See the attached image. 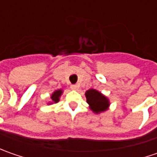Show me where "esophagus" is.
<instances>
[{
  "mask_svg": "<svg viewBox=\"0 0 157 157\" xmlns=\"http://www.w3.org/2000/svg\"><path fill=\"white\" fill-rule=\"evenodd\" d=\"M71 90H78V85H71Z\"/></svg>",
  "mask_w": 157,
  "mask_h": 157,
  "instance_id": "34e87169",
  "label": "esophagus"
}]
</instances>
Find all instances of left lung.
<instances>
[{"label": "left lung", "mask_w": 157, "mask_h": 157, "mask_svg": "<svg viewBox=\"0 0 157 157\" xmlns=\"http://www.w3.org/2000/svg\"><path fill=\"white\" fill-rule=\"evenodd\" d=\"M86 97L90 108L96 113L105 111L109 106V101L107 98L94 89H90L86 91Z\"/></svg>", "instance_id": "8db88e82"}]
</instances>
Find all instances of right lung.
Returning a JSON list of instances; mask_svg holds the SVG:
<instances>
[{"label":"right lung","mask_w":157,"mask_h":157,"mask_svg":"<svg viewBox=\"0 0 157 157\" xmlns=\"http://www.w3.org/2000/svg\"><path fill=\"white\" fill-rule=\"evenodd\" d=\"M62 90H57V91H55L53 94H52V101H53V103H57V102H58L59 101V97L61 96V94H62ZM52 102H51L50 104H52Z\"/></svg>","instance_id":"obj_1"}]
</instances>
